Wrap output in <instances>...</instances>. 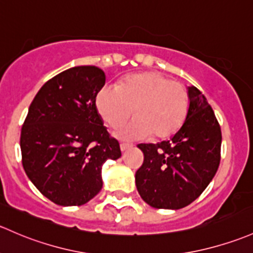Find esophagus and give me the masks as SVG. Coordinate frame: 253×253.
I'll return each instance as SVG.
<instances>
[{"label": "esophagus", "mask_w": 253, "mask_h": 253, "mask_svg": "<svg viewBox=\"0 0 253 253\" xmlns=\"http://www.w3.org/2000/svg\"><path fill=\"white\" fill-rule=\"evenodd\" d=\"M129 148H132V144H128V143H121V144H120V149H121V151L128 150Z\"/></svg>", "instance_id": "34e87169"}]
</instances>
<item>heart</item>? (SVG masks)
<instances>
[{"label": "heart", "mask_w": 253, "mask_h": 253, "mask_svg": "<svg viewBox=\"0 0 253 253\" xmlns=\"http://www.w3.org/2000/svg\"><path fill=\"white\" fill-rule=\"evenodd\" d=\"M97 108L113 128L121 126L134 110L135 119L116 134L125 139L151 135L164 139L174 134L188 115L189 92L180 82L159 73L135 74L119 86H105L97 95Z\"/></svg>", "instance_id": "b5f03b06"}]
</instances>
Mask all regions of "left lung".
Here are the masks:
<instances>
[{
	"label": "left lung",
	"instance_id": "left-lung-1",
	"mask_svg": "<svg viewBox=\"0 0 253 253\" xmlns=\"http://www.w3.org/2000/svg\"><path fill=\"white\" fill-rule=\"evenodd\" d=\"M189 110L178 132L156 144H138L144 161L135 172L143 200L155 209L178 210L201 195L220 161L222 132L203 92L189 87Z\"/></svg>",
	"mask_w": 253,
	"mask_h": 253
}]
</instances>
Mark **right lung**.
<instances>
[{"instance_id":"add662e5","label":"right lung","mask_w":253,"mask_h":253,"mask_svg":"<svg viewBox=\"0 0 253 253\" xmlns=\"http://www.w3.org/2000/svg\"><path fill=\"white\" fill-rule=\"evenodd\" d=\"M104 84V71L97 66L58 74L37 92L21 127L24 171L42 195L60 206L88 203L103 187L104 162L121 156L95 106Z\"/></svg>"}]
</instances>
